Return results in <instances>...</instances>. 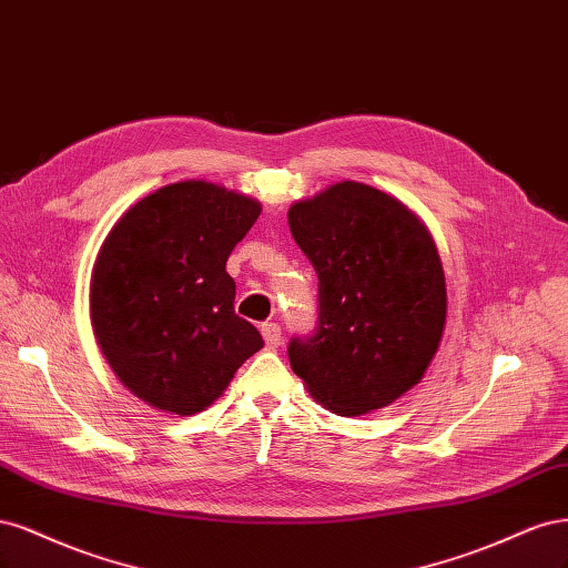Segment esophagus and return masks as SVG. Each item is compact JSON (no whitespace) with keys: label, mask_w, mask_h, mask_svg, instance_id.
Wrapping results in <instances>:
<instances>
[{"label":"esophagus","mask_w":568,"mask_h":568,"mask_svg":"<svg viewBox=\"0 0 568 568\" xmlns=\"http://www.w3.org/2000/svg\"><path fill=\"white\" fill-rule=\"evenodd\" d=\"M262 337L268 349H278L281 346V325L278 323H264L262 325Z\"/></svg>","instance_id":"obj_1"}]
</instances>
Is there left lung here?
<instances>
[{"mask_svg":"<svg viewBox=\"0 0 568 568\" xmlns=\"http://www.w3.org/2000/svg\"><path fill=\"white\" fill-rule=\"evenodd\" d=\"M287 222L318 276V327L292 337V371L344 417L394 404L423 379L444 335L434 237L400 200L358 181L300 200Z\"/></svg>","mask_w":568,"mask_h":568,"instance_id":"8db88e82","label":"left lung"}]
</instances>
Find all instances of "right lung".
<instances>
[{"mask_svg":"<svg viewBox=\"0 0 568 568\" xmlns=\"http://www.w3.org/2000/svg\"><path fill=\"white\" fill-rule=\"evenodd\" d=\"M262 205L203 179L176 181L126 210L91 273V325L118 379L145 404L195 415L257 354V327L235 316L231 250Z\"/></svg>","mask_w":568,"mask_h":568,"instance_id":"obj_1","label":"right lung"}]
</instances>
